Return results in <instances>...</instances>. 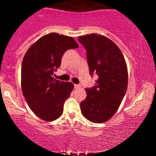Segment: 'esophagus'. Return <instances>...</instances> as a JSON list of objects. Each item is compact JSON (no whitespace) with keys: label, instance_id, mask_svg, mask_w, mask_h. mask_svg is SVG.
Instances as JSON below:
<instances>
[{"label":"esophagus","instance_id":"esophagus-1","mask_svg":"<svg viewBox=\"0 0 156 156\" xmlns=\"http://www.w3.org/2000/svg\"><path fill=\"white\" fill-rule=\"evenodd\" d=\"M74 87L76 89H78V88H80L81 87H80V84H74Z\"/></svg>","mask_w":156,"mask_h":156}]
</instances>
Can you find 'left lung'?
Segmentation results:
<instances>
[{
  "instance_id": "1",
  "label": "left lung",
  "mask_w": 156,
  "mask_h": 156,
  "mask_svg": "<svg viewBox=\"0 0 156 156\" xmlns=\"http://www.w3.org/2000/svg\"><path fill=\"white\" fill-rule=\"evenodd\" d=\"M87 52L90 76H98L95 84L86 89L80 103L83 117L92 122H104L115 114L128 87V70L117 44L104 36L92 34L78 37Z\"/></svg>"
}]
</instances>
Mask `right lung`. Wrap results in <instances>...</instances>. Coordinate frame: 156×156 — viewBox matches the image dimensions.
<instances>
[{
	"mask_svg": "<svg viewBox=\"0 0 156 156\" xmlns=\"http://www.w3.org/2000/svg\"><path fill=\"white\" fill-rule=\"evenodd\" d=\"M72 37L51 33L38 39L28 48L21 67L23 96L37 117L53 121L63 113L64 104L74 85L55 80L54 72L61 66L66 51L78 48Z\"/></svg>",
	"mask_w": 156,
	"mask_h": 156,
	"instance_id": "add662e5",
	"label": "right lung"
}]
</instances>
